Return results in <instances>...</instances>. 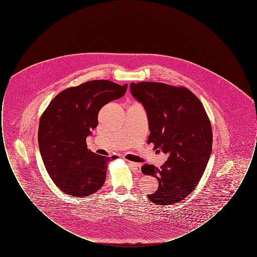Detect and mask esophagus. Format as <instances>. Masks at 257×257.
I'll list each match as a JSON object with an SVG mask.
<instances>
[{"label":"esophagus","mask_w":257,"mask_h":257,"mask_svg":"<svg viewBox=\"0 0 257 257\" xmlns=\"http://www.w3.org/2000/svg\"><path fill=\"white\" fill-rule=\"evenodd\" d=\"M128 164H129L137 172H141V171H142V165H141V164H138V163H135V162H130V161L128 162Z\"/></svg>","instance_id":"esophagus-1"}]
</instances>
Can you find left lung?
Listing matches in <instances>:
<instances>
[{"label": "left lung", "mask_w": 257, "mask_h": 257, "mask_svg": "<svg viewBox=\"0 0 257 257\" xmlns=\"http://www.w3.org/2000/svg\"><path fill=\"white\" fill-rule=\"evenodd\" d=\"M130 90L147 110V143L169 156L160 169L142 167L144 174L159 182L157 191L147 197L159 205L177 203L196 189L211 155L213 133L206 110L185 86L142 82L131 83Z\"/></svg>", "instance_id": "1"}]
</instances>
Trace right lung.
<instances>
[{"mask_svg":"<svg viewBox=\"0 0 257 257\" xmlns=\"http://www.w3.org/2000/svg\"><path fill=\"white\" fill-rule=\"evenodd\" d=\"M127 84L93 80L60 92L43 111L38 127V146L46 171L56 186L69 196L83 197L103 186L107 163L91 152L86 137L97 126L99 110L122 97Z\"/></svg>","mask_w":257,"mask_h":257,"instance_id":"1","label":"right lung"}]
</instances>
